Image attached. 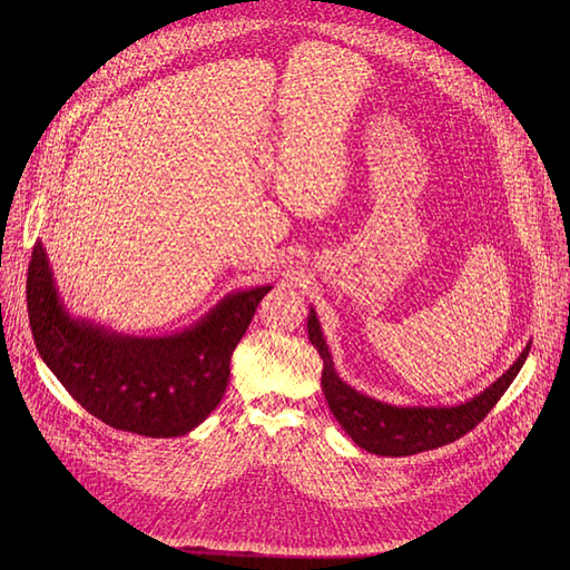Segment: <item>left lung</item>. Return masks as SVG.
<instances>
[{
	"mask_svg": "<svg viewBox=\"0 0 570 570\" xmlns=\"http://www.w3.org/2000/svg\"><path fill=\"white\" fill-rule=\"evenodd\" d=\"M307 333L309 342L323 357L321 387L337 423L355 441V445L383 458H404L423 451H434L439 445L453 443L455 439L464 436L483 421L499 402V397L508 391V385L513 383V379L522 370L531 348L529 342L511 367L497 381H492L485 391L473 395L466 402L451 406H409L387 404L370 397L355 391V387H351L337 374L314 307H309Z\"/></svg>",
	"mask_w": 570,
	"mask_h": 570,
	"instance_id": "8db88e82",
	"label": "left lung"
}]
</instances>
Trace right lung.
<instances>
[{"label": "right lung", "instance_id": "add662e5", "mask_svg": "<svg viewBox=\"0 0 570 570\" xmlns=\"http://www.w3.org/2000/svg\"><path fill=\"white\" fill-rule=\"evenodd\" d=\"M269 288L233 291L185 331L125 335L67 309L37 239L27 312L43 363L85 411L115 430L166 439L191 432L219 406L230 355Z\"/></svg>", "mask_w": 570, "mask_h": 570}]
</instances>
